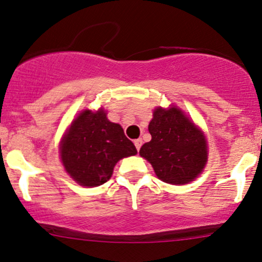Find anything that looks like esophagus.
Listing matches in <instances>:
<instances>
[{"label": "esophagus", "instance_id": "1", "mask_svg": "<svg viewBox=\"0 0 262 262\" xmlns=\"http://www.w3.org/2000/svg\"><path fill=\"white\" fill-rule=\"evenodd\" d=\"M141 144H143V140H141V139H135L134 140V145H135V148H137L138 151H139L140 148H141Z\"/></svg>", "mask_w": 262, "mask_h": 262}]
</instances>
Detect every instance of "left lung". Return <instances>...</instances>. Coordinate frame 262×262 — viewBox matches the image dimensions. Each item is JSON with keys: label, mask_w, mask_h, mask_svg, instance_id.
I'll return each mask as SVG.
<instances>
[{"label": "left lung", "mask_w": 262, "mask_h": 262, "mask_svg": "<svg viewBox=\"0 0 262 262\" xmlns=\"http://www.w3.org/2000/svg\"><path fill=\"white\" fill-rule=\"evenodd\" d=\"M149 133L151 140L141 146L139 154L161 181L185 185L202 172L208 159L206 137L180 108H156Z\"/></svg>", "instance_id": "left-lung-1"}]
</instances>
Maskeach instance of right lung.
<instances>
[{
  "label": "right lung",
  "mask_w": 262,
  "mask_h": 262,
  "mask_svg": "<svg viewBox=\"0 0 262 262\" xmlns=\"http://www.w3.org/2000/svg\"><path fill=\"white\" fill-rule=\"evenodd\" d=\"M135 154L134 144L121 125L108 121L103 108L79 113L60 141L65 171L85 187L103 185L112 176L117 162Z\"/></svg>",
  "instance_id": "obj_1"
}]
</instances>
